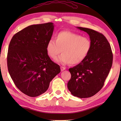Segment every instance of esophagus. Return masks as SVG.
Instances as JSON below:
<instances>
[{
	"label": "esophagus",
	"mask_w": 121,
	"mask_h": 121,
	"mask_svg": "<svg viewBox=\"0 0 121 121\" xmlns=\"http://www.w3.org/2000/svg\"><path fill=\"white\" fill-rule=\"evenodd\" d=\"M61 71H63L64 70H65V67H63V66H61Z\"/></svg>",
	"instance_id": "1"
}]
</instances>
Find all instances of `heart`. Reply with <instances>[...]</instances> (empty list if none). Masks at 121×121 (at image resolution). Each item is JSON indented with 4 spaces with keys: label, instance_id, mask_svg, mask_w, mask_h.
<instances>
[{
    "label": "heart",
    "instance_id": "1",
    "mask_svg": "<svg viewBox=\"0 0 121 121\" xmlns=\"http://www.w3.org/2000/svg\"><path fill=\"white\" fill-rule=\"evenodd\" d=\"M56 40L51 39L46 45V51L51 58L56 59L61 51L63 53L56 59L57 62L67 65H78L88 56L91 48L89 38L70 31L58 33Z\"/></svg>",
    "mask_w": 121,
    "mask_h": 121
}]
</instances>
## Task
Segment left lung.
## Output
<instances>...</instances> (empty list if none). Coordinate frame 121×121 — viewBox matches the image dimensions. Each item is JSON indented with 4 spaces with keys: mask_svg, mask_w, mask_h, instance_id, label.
I'll return each instance as SVG.
<instances>
[{
    "mask_svg": "<svg viewBox=\"0 0 121 121\" xmlns=\"http://www.w3.org/2000/svg\"><path fill=\"white\" fill-rule=\"evenodd\" d=\"M77 29L89 35L91 48L83 62L69 69L71 78L68 88L74 96L86 98L93 96L102 88L112 65L113 54L103 34L87 28Z\"/></svg>",
    "mask_w": 121,
    "mask_h": 121,
    "instance_id": "obj_1",
    "label": "left lung"
}]
</instances>
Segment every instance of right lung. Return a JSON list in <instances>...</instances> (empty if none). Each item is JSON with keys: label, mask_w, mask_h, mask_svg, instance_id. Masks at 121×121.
<instances>
[{"label": "right lung", "mask_w": 121, "mask_h": 121, "mask_svg": "<svg viewBox=\"0 0 121 121\" xmlns=\"http://www.w3.org/2000/svg\"><path fill=\"white\" fill-rule=\"evenodd\" d=\"M53 30L51 22L30 25L16 33L9 43L7 65L10 75L17 88L30 97L44 93L61 71L46 51Z\"/></svg>", "instance_id": "1"}]
</instances>
